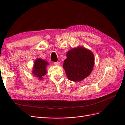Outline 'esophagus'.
Returning a JSON list of instances; mask_svg holds the SVG:
<instances>
[{"mask_svg": "<svg viewBox=\"0 0 125 125\" xmlns=\"http://www.w3.org/2000/svg\"><path fill=\"white\" fill-rule=\"evenodd\" d=\"M54 63V64L56 65H59L60 64V62H55Z\"/></svg>", "mask_w": 125, "mask_h": 125, "instance_id": "obj_1", "label": "esophagus"}]
</instances>
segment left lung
<instances>
[{
  "label": "left lung",
  "mask_w": 125,
  "mask_h": 125,
  "mask_svg": "<svg viewBox=\"0 0 125 125\" xmlns=\"http://www.w3.org/2000/svg\"><path fill=\"white\" fill-rule=\"evenodd\" d=\"M94 64L93 53L83 47L79 46L68 52L63 67L69 80L79 82L89 76Z\"/></svg>",
  "instance_id": "1"
}]
</instances>
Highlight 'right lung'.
Masks as SVG:
<instances>
[{
  "label": "right lung",
  "mask_w": 125,
  "mask_h": 125,
  "mask_svg": "<svg viewBox=\"0 0 125 125\" xmlns=\"http://www.w3.org/2000/svg\"><path fill=\"white\" fill-rule=\"evenodd\" d=\"M49 63L45 60L41 58H37L34 64V67L32 73L34 75L38 77L40 80L42 79V77L47 73L46 67Z\"/></svg>",
  "instance_id": "obj_1"
}]
</instances>
